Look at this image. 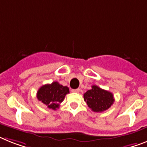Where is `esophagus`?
Masks as SVG:
<instances>
[{
    "label": "esophagus",
    "mask_w": 147,
    "mask_h": 147,
    "mask_svg": "<svg viewBox=\"0 0 147 147\" xmlns=\"http://www.w3.org/2000/svg\"><path fill=\"white\" fill-rule=\"evenodd\" d=\"M72 92H80V88H76V89H71Z\"/></svg>",
    "instance_id": "esophagus-1"
}]
</instances>
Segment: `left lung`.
<instances>
[{
  "instance_id": "obj_1",
  "label": "left lung",
  "mask_w": 147,
  "mask_h": 147,
  "mask_svg": "<svg viewBox=\"0 0 147 147\" xmlns=\"http://www.w3.org/2000/svg\"><path fill=\"white\" fill-rule=\"evenodd\" d=\"M83 97L88 107L97 113L109 109L115 100L112 93L97 86H92V89L87 91Z\"/></svg>"
}]
</instances>
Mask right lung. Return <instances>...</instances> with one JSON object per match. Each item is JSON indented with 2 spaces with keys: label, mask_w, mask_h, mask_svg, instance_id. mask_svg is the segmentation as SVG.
Returning a JSON list of instances; mask_svg holds the SVG:
<instances>
[{
  "label": "right lung",
  "mask_w": 147,
  "mask_h": 147,
  "mask_svg": "<svg viewBox=\"0 0 147 147\" xmlns=\"http://www.w3.org/2000/svg\"><path fill=\"white\" fill-rule=\"evenodd\" d=\"M68 93V87L63 86L58 82H53L51 84L43 85L39 88L37 98L48 108L55 110L60 107V104Z\"/></svg>",
  "instance_id": "add662e5"
}]
</instances>
